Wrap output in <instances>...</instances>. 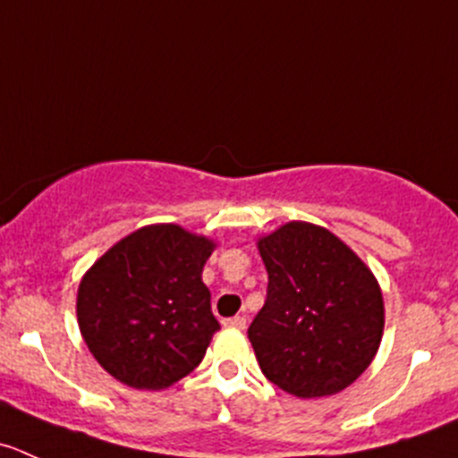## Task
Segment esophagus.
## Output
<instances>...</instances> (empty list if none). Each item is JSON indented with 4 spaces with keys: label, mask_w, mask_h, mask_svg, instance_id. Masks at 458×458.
I'll list each match as a JSON object with an SVG mask.
<instances>
[{
    "label": "esophagus",
    "mask_w": 458,
    "mask_h": 458,
    "mask_svg": "<svg viewBox=\"0 0 458 458\" xmlns=\"http://www.w3.org/2000/svg\"><path fill=\"white\" fill-rule=\"evenodd\" d=\"M224 327H233V328H246V318L243 315H234V318L224 319Z\"/></svg>",
    "instance_id": "34e87169"
}]
</instances>
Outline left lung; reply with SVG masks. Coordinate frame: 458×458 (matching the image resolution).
Here are the masks:
<instances>
[{
	"instance_id": "left-lung-1",
	"label": "left lung",
	"mask_w": 458,
	"mask_h": 458,
	"mask_svg": "<svg viewBox=\"0 0 458 458\" xmlns=\"http://www.w3.org/2000/svg\"><path fill=\"white\" fill-rule=\"evenodd\" d=\"M257 246L268 291L248 337L261 371L297 398L342 392L371 365L383 337L374 273L335 234L301 221Z\"/></svg>"
}]
</instances>
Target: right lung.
Listing matches in <instances>:
<instances>
[{
  "label": "right lung",
  "mask_w": 458,
  "mask_h": 458,
  "mask_svg": "<svg viewBox=\"0 0 458 458\" xmlns=\"http://www.w3.org/2000/svg\"><path fill=\"white\" fill-rule=\"evenodd\" d=\"M215 243L181 225L121 239L78 288V324L102 369L136 389H165L206 356L219 322L201 270Z\"/></svg>",
  "instance_id": "obj_1"
}]
</instances>
